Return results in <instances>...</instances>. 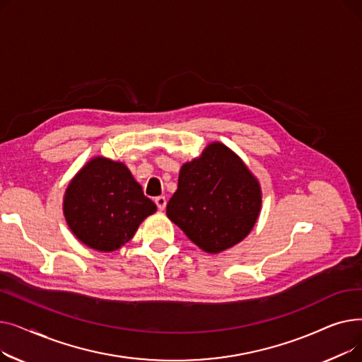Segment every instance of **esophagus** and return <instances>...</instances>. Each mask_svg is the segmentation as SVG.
Listing matches in <instances>:
<instances>
[{
	"label": "esophagus",
	"mask_w": 362,
	"mask_h": 362,
	"mask_svg": "<svg viewBox=\"0 0 362 362\" xmlns=\"http://www.w3.org/2000/svg\"><path fill=\"white\" fill-rule=\"evenodd\" d=\"M156 204H157V206H158V210H164L165 208V205H167V199H165V197H158V198H156Z\"/></svg>",
	"instance_id": "obj_1"
}]
</instances>
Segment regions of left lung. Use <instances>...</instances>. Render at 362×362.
I'll use <instances>...</instances> for the list:
<instances>
[{"label":"left lung","instance_id":"1","mask_svg":"<svg viewBox=\"0 0 362 362\" xmlns=\"http://www.w3.org/2000/svg\"><path fill=\"white\" fill-rule=\"evenodd\" d=\"M259 210L258 180L232 149L214 142L182 165L167 217L202 251L218 254L250 235Z\"/></svg>","mask_w":362,"mask_h":362}]
</instances>
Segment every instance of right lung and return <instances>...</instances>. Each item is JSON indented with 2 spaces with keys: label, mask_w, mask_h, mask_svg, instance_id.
Listing matches in <instances>:
<instances>
[{
  "label": "right lung",
  "mask_w": 362,
  "mask_h": 362,
  "mask_svg": "<svg viewBox=\"0 0 362 362\" xmlns=\"http://www.w3.org/2000/svg\"><path fill=\"white\" fill-rule=\"evenodd\" d=\"M63 210L73 235L92 250L116 251L157 211L130 170L119 161L95 157L69 183Z\"/></svg>",
  "instance_id": "right-lung-1"
}]
</instances>
